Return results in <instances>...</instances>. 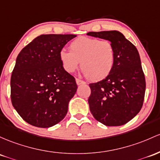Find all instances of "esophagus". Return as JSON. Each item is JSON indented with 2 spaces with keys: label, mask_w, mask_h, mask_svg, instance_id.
<instances>
[{
  "label": "esophagus",
  "mask_w": 160,
  "mask_h": 160,
  "mask_svg": "<svg viewBox=\"0 0 160 160\" xmlns=\"http://www.w3.org/2000/svg\"><path fill=\"white\" fill-rule=\"evenodd\" d=\"M76 83L77 85H82V84H85L86 83L84 81H83V80H80V79H76Z\"/></svg>",
  "instance_id": "34e87169"
}]
</instances>
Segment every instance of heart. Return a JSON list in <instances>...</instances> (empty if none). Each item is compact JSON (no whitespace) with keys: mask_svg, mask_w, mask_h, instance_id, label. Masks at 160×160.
I'll list each match as a JSON object with an SVG mask.
<instances>
[{"mask_svg":"<svg viewBox=\"0 0 160 160\" xmlns=\"http://www.w3.org/2000/svg\"><path fill=\"white\" fill-rule=\"evenodd\" d=\"M70 52L62 49L59 58L66 72L71 73L80 68L91 81L104 80L111 73L115 60V49L108 40L80 37L70 44Z\"/></svg>","mask_w":160,"mask_h":160,"instance_id":"obj_1","label":"heart"}]
</instances>
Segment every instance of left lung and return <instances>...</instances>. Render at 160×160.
I'll use <instances>...</instances> for the list:
<instances>
[{
    "mask_svg": "<svg viewBox=\"0 0 160 160\" xmlns=\"http://www.w3.org/2000/svg\"><path fill=\"white\" fill-rule=\"evenodd\" d=\"M87 35L108 40L115 49L111 73L101 81L89 83V110L105 125H123L138 115L144 100L146 81L138 51L118 31L89 32Z\"/></svg>",
    "mask_w": 160,
    "mask_h": 160,
    "instance_id": "1",
    "label": "left lung"
}]
</instances>
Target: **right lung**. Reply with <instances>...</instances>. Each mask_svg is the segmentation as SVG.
<instances>
[{"label":"right lung","instance_id":"obj_1","mask_svg":"<svg viewBox=\"0 0 160 160\" xmlns=\"http://www.w3.org/2000/svg\"><path fill=\"white\" fill-rule=\"evenodd\" d=\"M72 34L41 35L21 50L10 79V97L25 122L49 128L64 119L68 103L76 93L75 78L59 58Z\"/></svg>","mask_w":160,"mask_h":160}]
</instances>
